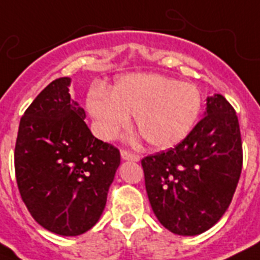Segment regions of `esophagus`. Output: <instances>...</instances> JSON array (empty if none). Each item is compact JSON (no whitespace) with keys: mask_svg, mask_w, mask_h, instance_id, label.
I'll list each match as a JSON object with an SVG mask.
<instances>
[{"mask_svg":"<svg viewBox=\"0 0 260 260\" xmlns=\"http://www.w3.org/2000/svg\"><path fill=\"white\" fill-rule=\"evenodd\" d=\"M121 158L124 160H134V162H139L140 160V156L134 152H131V151H126V150H122L121 151Z\"/></svg>","mask_w":260,"mask_h":260,"instance_id":"obj_1","label":"esophagus"}]
</instances>
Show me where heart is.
I'll return each instance as SVG.
<instances>
[{"mask_svg":"<svg viewBox=\"0 0 260 260\" xmlns=\"http://www.w3.org/2000/svg\"><path fill=\"white\" fill-rule=\"evenodd\" d=\"M201 106L196 85L160 74L122 75L109 90L93 86L86 95V109L100 138L113 139L134 114L135 128L148 146L159 150L190 134Z\"/></svg>","mask_w":260,"mask_h":260,"instance_id":"heart-1","label":"heart"}]
</instances>
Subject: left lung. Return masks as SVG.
Segmentation results:
<instances>
[{
  "label": "left lung",
  "mask_w": 260,
  "mask_h": 260,
  "mask_svg": "<svg viewBox=\"0 0 260 260\" xmlns=\"http://www.w3.org/2000/svg\"><path fill=\"white\" fill-rule=\"evenodd\" d=\"M151 208L175 235L205 232L222 217L243 166L236 112L221 94L206 98L205 116L179 144L142 160Z\"/></svg>",
  "instance_id": "obj_1"
}]
</instances>
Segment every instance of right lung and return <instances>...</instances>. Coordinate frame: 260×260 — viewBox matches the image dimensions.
Wrapping results in <instances>:
<instances>
[{"label": "right lung", "mask_w": 260, "mask_h": 260, "mask_svg": "<svg viewBox=\"0 0 260 260\" xmlns=\"http://www.w3.org/2000/svg\"><path fill=\"white\" fill-rule=\"evenodd\" d=\"M63 77L42 90L20 120L14 148L18 191L50 232L78 236L97 224L120 151L94 138Z\"/></svg>", "instance_id": "obj_1"}]
</instances>
